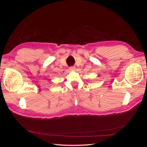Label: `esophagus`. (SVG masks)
<instances>
[{"label": "esophagus", "mask_w": 147, "mask_h": 147, "mask_svg": "<svg viewBox=\"0 0 147 147\" xmlns=\"http://www.w3.org/2000/svg\"><path fill=\"white\" fill-rule=\"evenodd\" d=\"M69 70H71V71H73V70H75V67L74 66H71L69 67Z\"/></svg>", "instance_id": "esophagus-1"}]
</instances>
